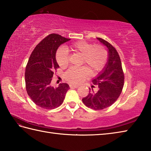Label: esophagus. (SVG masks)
<instances>
[{
  "mask_svg": "<svg viewBox=\"0 0 151 151\" xmlns=\"http://www.w3.org/2000/svg\"><path fill=\"white\" fill-rule=\"evenodd\" d=\"M70 87L71 88H77L79 87V86L76 85H70Z\"/></svg>",
  "mask_w": 151,
  "mask_h": 151,
  "instance_id": "1",
  "label": "esophagus"
}]
</instances>
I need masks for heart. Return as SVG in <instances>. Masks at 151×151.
Masks as SVG:
<instances>
[{
  "instance_id": "obj_1",
  "label": "heart",
  "mask_w": 151,
  "mask_h": 151,
  "mask_svg": "<svg viewBox=\"0 0 151 151\" xmlns=\"http://www.w3.org/2000/svg\"><path fill=\"white\" fill-rule=\"evenodd\" d=\"M68 52L81 55L80 64L85 66L71 67L64 73L66 81L72 84H78L87 78L89 70L95 74L102 70L107 62L108 53L102 45H94L85 41L72 43L66 49L60 48L56 54L57 63L60 68H66L69 64Z\"/></svg>"
}]
</instances>
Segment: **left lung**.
<instances>
[{
    "mask_svg": "<svg viewBox=\"0 0 151 151\" xmlns=\"http://www.w3.org/2000/svg\"><path fill=\"white\" fill-rule=\"evenodd\" d=\"M98 40L108 48V60L103 71L93 80L94 85H98V91L89 88L88 96L82 99L86 106L94 110L104 109L114 104L121 94L124 83V75L117 51L105 40ZM94 85L92 86L93 88Z\"/></svg>",
    "mask_w": 151,
    "mask_h": 151,
    "instance_id": "obj_1",
    "label": "left lung"
}]
</instances>
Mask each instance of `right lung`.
<instances>
[{
  "mask_svg": "<svg viewBox=\"0 0 151 151\" xmlns=\"http://www.w3.org/2000/svg\"><path fill=\"white\" fill-rule=\"evenodd\" d=\"M70 40L55 33L48 35L36 46L27 64L26 91L33 102L42 108L53 109L60 106L70 88L64 83L58 87L51 85L55 72L59 68L55 58L56 51Z\"/></svg>",
  "mask_w": 151,
  "mask_h": 151,
  "instance_id": "1",
  "label": "right lung"
}]
</instances>
